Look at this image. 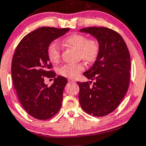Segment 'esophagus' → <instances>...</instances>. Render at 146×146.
<instances>
[{
  "mask_svg": "<svg viewBox=\"0 0 146 146\" xmlns=\"http://www.w3.org/2000/svg\"><path fill=\"white\" fill-rule=\"evenodd\" d=\"M68 81H69V82H74L75 80L73 79L72 78H68Z\"/></svg>",
  "mask_w": 146,
  "mask_h": 146,
  "instance_id": "esophagus-1",
  "label": "esophagus"
}]
</instances>
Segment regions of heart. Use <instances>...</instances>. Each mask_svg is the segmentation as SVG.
Segmentation results:
<instances>
[{"mask_svg": "<svg viewBox=\"0 0 146 146\" xmlns=\"http://www.w3.org/2000/svg\"><path fill=\"white\" fill-rule=\"evenodd\" d=\"M67 45L77 50L78 56L88 63H93L99 56L100 47L99 42L96 38H88L82 34H74L67 37L64 40ZM47 55L49 60L56 63L60 58V48L56 41L52 42L47 48ZM86 68L84 62L76 64H66L58 69L60 75L69 78H75L78 76Z\"/></svg>", "mask_w": 146, "mask_h": 146, "instance_id": "heart-1", "label": "heart"}]
</instances>
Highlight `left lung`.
Masks as SVG:
<instances>
[{
  "mask_svg": "<svg viewBox=\"0 0 146 146\" xmlns=\"http://www.w3.org/2000/svg\"><path fill=\"white\" fill-rule=\"evenodd\" d=\"M92 34L99 42V56L84 76L95 80L79 82V100L85 112L94 117H104L119 106L129 86L131 58L123 38L113 29L90 27L80 30Z\"/></svg>",
  "mask_w": 146,
  "mask_h": 146,
  "instance_id": "1",
  "label": "left lung"
}]
</instances>
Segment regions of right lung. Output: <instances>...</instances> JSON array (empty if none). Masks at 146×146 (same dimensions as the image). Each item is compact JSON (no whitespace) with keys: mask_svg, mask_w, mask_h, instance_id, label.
Wrapping results in <instances>:
<instances>
[{"mask_svg":"<svg viewBox=\"0 0 146 146\" xmlns=\"http://www.w3.org/2000/svg\"><path fill=\"white\" fill-rule=\"evenodd\" d=\"M69 29L50 27L37 29L23 37L13 56L12 80L17 97L24 110L36 119H50L62 105L67 80L59 75L56 77L47 48L53 40ZM44 76L54 78V83L48 86L44 84Z\"/></svg>","mask_w":146,"mask_h":146,"instance_id":"add662e5","label":"right lung"}]
</instances>
